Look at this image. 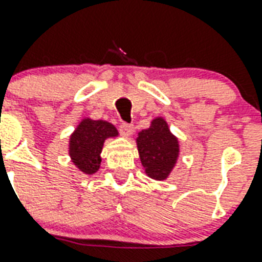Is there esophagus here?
Segmentation results:
<instances>
[{
    "label": "esophagus",
    "mask_w": 262,
    "mask_h": 262,
    "mask_svg": "<svg viewBox=\"0 0 262 262\" xmlns=\"http://www.w3.org/2000/svg\"><path fill=\"white\" fill-rule=\"evenodd\" d=\"M119 132H121V135L125 136V137H129V136L133 133V126L129 125V123L122 122L121 123V126H119Z\"/></svg>",
    "instance_id": "1"
}]
</instances>
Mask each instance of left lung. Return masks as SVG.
<instances>
[{"label":"left lung","instance_id":"obj_1","mask_svg":"<svg viewBox=\"0 0 262 262\" xmlns=\"http://www.w3.org/2000/svg\"><path fill=\"white\" fill-rule=\"evenodd\" d=\"M136 143L147 176L159 181L166 180L180 154L179 140L170 132L166 121L161 117L152 119L148 129L140 132Z\"/></svg>","mask_w":262,"mask_h":262}]
</instances>
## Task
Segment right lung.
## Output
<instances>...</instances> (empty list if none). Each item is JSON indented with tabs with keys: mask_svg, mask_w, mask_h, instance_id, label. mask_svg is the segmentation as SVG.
<instances>
[{
	"mask_svg": "<svg viewBox=\"0 0 262 262\" xmlns=\"http://www.w3.org/2000/svg\"><path fill=\"white\" fill-rule=\"evenodd\" d=\"M117 136L118 130L113 123L85 118L70 136L69 154L71 161L85 174H93L99 170L100 154L104 141Z\"/></svg>",
	"mask_w": 262,
	"mask_h": 262,
	"instance_id": "1",
	"label": "right lung"
}]
</instances>
